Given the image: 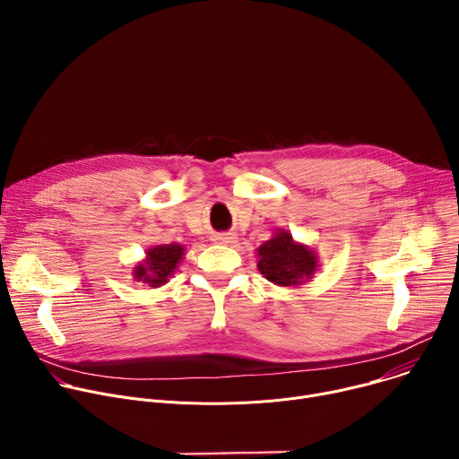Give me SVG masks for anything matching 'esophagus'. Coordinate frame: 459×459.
<instances>
[{
    "instance_id": "1",
    "label": "esophagus",
    "mask_w": 459,
    "mask_h": 459,
    "mask_svg": "<svg viewBox=\"0 0 459 459\" xmlns=\"http://www.w3.org/2000/svg\"><path fill=\"white\" fill-rule=\"evenodd\" d=\"M232 239H234V236H230V234L216 236V241H220V243H232Z\"/></svg>"
}]
</instances>
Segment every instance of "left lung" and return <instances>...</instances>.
Instances as JSON below:
<instances>
[{
    "mask_svg": "<svg viewBox=\"0 0 459 459\" xmlns=\"http://www.w3.org/2000/svg\"><path fill=\"white\" fill-rule=\"evenodd\" d=\"M257 269L269 281L280 287H298L310 280L317 269V255L307 245L292 239L287 230L257 248Z\"/></svg>",
    "mask_w": 459,
    "mask_h": 459,
    "instance_id": "left-lung-1",
    "label": "left lung"
}]
</instances>
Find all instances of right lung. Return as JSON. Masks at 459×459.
<instances>
[{
	"label": "right lung",
	"instance_id": "1",
	"mask_svg": "<svg viewBox=\"0 0 459 459\" xmlns=\"http://www.w3.org/2000/svg\"><path fill=\"white\" fill-rule=\"evenodd\" d=\"M185 255V248L179 243L156 245L147 250V257L134 267V280L149 283V287H161L172 278L176 267Z\"/></svg>",
	"mask_w": 459,
	"mask_h": 459
}]
</instances>
